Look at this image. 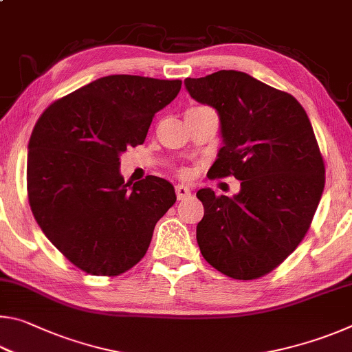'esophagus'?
I'll return each mask as SVG.
<instances>
[{
  "mask_svg": "<svg viewBox=\"0 0 352 352\" xmlns=\"http://www.w3.org/2000/svg\"><path fill=\"white\" fill-rule=\"evenodd\" d=\"M175 194H177V199L178 200H186V199L190 197L189 188L183 186V184H177V186H175Z\"/></svg>",
  "mask_w": 352,
  "mask_h": 352,
  "instance_id": "34e87169",
  "label": "esophagus"
}]
</instances>
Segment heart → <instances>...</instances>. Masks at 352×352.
<instances>
[{
    "mask_svg": "<svg viewBox=\"0 0 352 352\" xmlns=\"http://www.w3.org/2000/svg\"><path fill=\"white\" fill-rule=\"evenodd\" d=\"M177 174H178V177H182V178H188L190 175V170L188 168H178Z\"/></svg>",
    "mask_w": 352,
    "mask_h": 352,
    "instance_id": "1",
    "label": "heart"
}]
</instances>
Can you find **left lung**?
Returning <instances> with one entry per match:
<instances>
[{
	"label": "left lung",
	"instance_id": "8db88e82",
	"mask_svg": "<svg viewBox=\"0 0 352 352\" xmlns=\"http://www.w3.org/2000/svg\"><path fill=\"white\" fill-rule=\"evenodd\" d=\"M190 98L217 110L223 147L211 178L234 177V197L200 189L197 242L234 279L275 270L305 239L324 189V160L306 110L292 94L241 71L184 80Z\"/></svg>",
	"mask_w": 352,
	"mask_h": 352
}]
</instances>
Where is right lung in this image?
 <instances>
[{
  "mask_svg": "<svg viewBox=\"0 0 352 352\" xmlns=\"http://www.w3.org/2000/svg\"><path fill=\"white\" fill-rule=\"evenodd\" d=\"M182 80L115 74L52 102L29 140L28 197L45 236L77 269L118 276L144 258L175 204L169 182L126 183L119 153L142 144Z\"/></svg>",
  "mask_w": 352,
  "mask_h": 352,
  "instance_id": "right-lung-1",
  "label": "right lung"
}]
</instances>
